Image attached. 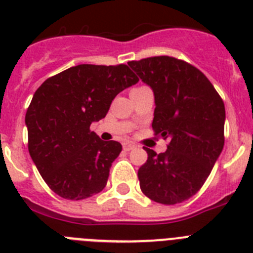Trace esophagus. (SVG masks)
<instances>
[{
    "label": "esophagus",
    "instance_id": "34e87169",
    "mask_svg": "<svg viewBox=\"0 0 253 253\" xmlns=\"http://www.w3.org/2000/svg\"><path fill=\"white\" fill-rule=\"evenodd\" d=\"M136 148V145L133 142H125L124 144V150L125 151H129L132 150V149Z\"/></svg>",
    "mask_w": 253,
    "mask_h": 253
}]
</instances>
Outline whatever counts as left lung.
<instances>
[{"mask_svg": "<svg viewBox=\"0 0 253 253\" xmlns=\"http://www.w3.org/2000/svg\"><path fill=\"white\" fill-rule=\"evenodd\" d=\"M128 66L153 90L151 126L169 140L166 153L144 148L140 188L155 203L179 204L203 187L223 150L224 103L205 75L184 61L159 56Z\"/></svg>", "mask_w": 253, "mask_h": 253, "instance_id": "1", "label": "left lung"}]
</instances>
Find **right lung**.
I'll return each instance as SVG.
<instances>
[{"label": "right lung", "mask_w": 253, "mask_h": 253, "mask_svg": "<svg viewBox=\"0 0 253 253\" xmlns=\"http://www.w3.org/2000/svg\"><path fill=\"white\" fill-rule=\"evenodd\" d=\"M137 81L127 65H78L35 91L25 116L28 148L58 196L83 200L105 187L122 145L100 140L90 125L104 118L116 95Z\"/></svg>", "instance_id": "add662e5"}]
</instances>
